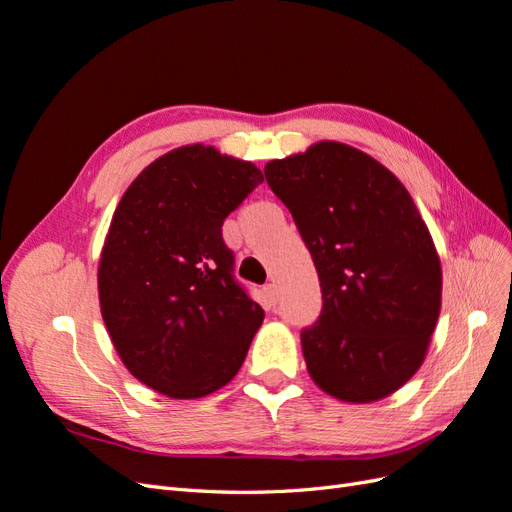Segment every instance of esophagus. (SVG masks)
I'll use <instances>...</instances> for the list:
<instances>
[{"mask_svg":"<svg viewBox=\"0 0 512 512\" xmlns=\"http://www.w3.org/2000/svg\"><path fill=\"white\" fill-rule=\"evenodd\" d=\"M265 294H267L269 305H275V303H277V286H275V284H267V286H265Z\"/></svg>","mask_w":512,"mask_h":512,"instance_id":"esophagus-1","label":"esophagus"}]
</instances>
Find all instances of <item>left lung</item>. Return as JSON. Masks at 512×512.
I'll list each match as a JSON object with an SVG mask.
<instances>
[{
    "instance_id": "8db88e82",
    "label": "left lung",
    "mask_w": 512,
    "mask_h": 512,
    "mask_svg": "<svg viewBox=\"0 0 512 512\" xmlns=\"http://www.w3.org/2000/svg\"><path fill=\"white\" fill-rule=\"evenodd\" d=\"M265 177L320 277V318L301 331L309 376L350 404L395 393L423 365L442 303L440 258L412 196L335 141L271 160Z\"/></svg>"
}]
</instances>
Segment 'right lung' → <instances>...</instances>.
<instances>
[{
	"mask_svg": "<svg viewBox=\"0 0 512 512\" xmlns=\"http://www.w3.org/2000/svg\"><path fill=\"white\" fill-rule=\"evenodd\" d=\"M262 181L252 162L185 145L121 196L100 254V309L119 359L149 389L198 399L241 369L265 312L232 275L222 224Z\"/></svg>",
	"mask_w": 512,
	"mask_h": 512,
	"instance_id": "right-lung-1",
	"label": "right lung"
}]
</instances>
